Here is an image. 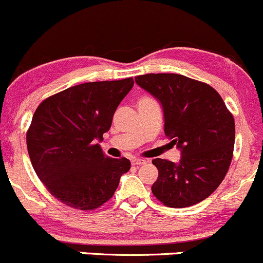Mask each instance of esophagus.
<instances>
[{
	"mask_svg": "<svg viewBox=\"0 0 263 263\" xmlns=\"http://www.w3.org/2000/svg\"><path fill=\"white\" fill-rule=\"evenodd\" d=\"M145 163H148V160L145 159H140V158H133L132 159V164L133 165H143L145 164Z\"/></svg>",
	"mask_w": 263,
	"mask_h": 263,
	"instance_id": "esophagus-1",
	"label": "esophagus"
}]
</instances>
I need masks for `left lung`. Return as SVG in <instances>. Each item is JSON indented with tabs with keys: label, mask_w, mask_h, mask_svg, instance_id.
Listing matches in <instances>:
<instances>
[{
	"label": "left lung",
	"mask_w": 263,
	"mask_h": 263,
	"mask_svg": "<svg viewBox=\"0 0 263 263\" xmlns=\"http://www.w3.org/2000/svg\"><path fill=\"white\" fill-rule=\"evenodd\" d=\"M135 83L160 101L164 133L182 149L178 164L155 158L152 192L166 207L184 208L210 197L233 158L234 119L211 85L179 74H145Z\"/></svg>",
	"instance_id": "left-lung-1"
}]
</instances>
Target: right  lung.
<instances>
[{"instance_id":"obj_1","label":"right lung","mask_w":263,"mask_h":263,"mask_svg":"<svg viewBox=\"0 0 263 263\" xmlns=\"http://www.w3.org/2000/svg\"><path fill=\"white\" fill-rule=\"evenodd\" d=\"M134 85L133 78L71 86L45 99L26 133L31 164L47 191L75 210L91 211L114 196L130 169L100 144L112 115Z\"/></svg>"}]
</instances>
